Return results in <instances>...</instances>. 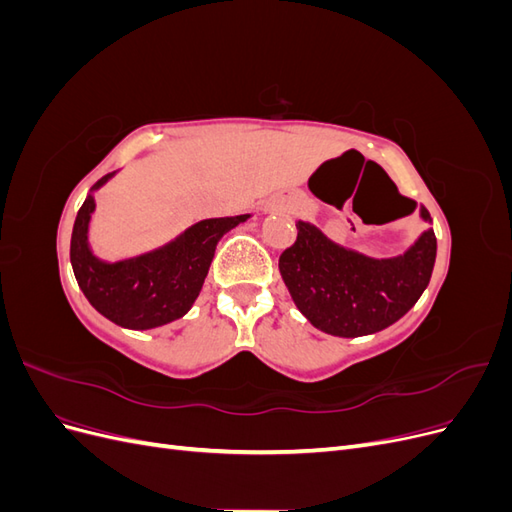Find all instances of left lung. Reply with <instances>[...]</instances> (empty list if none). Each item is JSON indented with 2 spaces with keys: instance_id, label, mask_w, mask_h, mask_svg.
I'll use <instances>...</instances> for the list:
<instances>
[{
  "instance_id": "8db88e82",
  "label": "left lung",
  "mask_w": 512,
  "mask_h": 512,
  "mask_svg": "<svg viewBox=\"0 0 512 512\" xmlns=\"http://www.w3.org/2000/svg\"><path fill=\"white\" fill-rule=\"evenodd\" d=\"M423 222L431 224L421 207ZM297 241L280 256V273L299 312L316 329L361 337L391 327L408 314L429 284L436 235L429 226L404 254L371 258L331 241L299 220Z\"/></svg>"
}]
</instances>
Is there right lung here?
<instances>
[{
  "mask_svg": "<svg viewBox=\"0 0 512 512\" xmlns=\"http://www.w3.org/2000/svg\"><path fill=\"white\" fill-rule=\"evenodd\" d=\"M113 175H104L91 188L76 213L70 239L72 271L87 301L104 318L123 329H156L190 312L205 284L215 245L250 215L196 222L156 250L108 262L91 252L89 222L96 211L94 192Z\"/></svg>",
  "mask_w": 512,
  "mask_h": 512,
  "instance_id": "obj_1",
  "label": "right lung"
}]
</instances>
